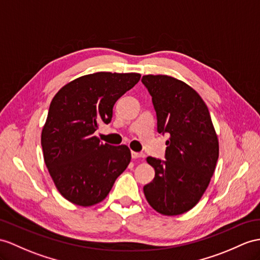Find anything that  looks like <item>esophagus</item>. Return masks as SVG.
<instances>
[{"label":"esophagus","instance_id":"obj_1","mask_svg":"<svg viewBox=\"0 0 260 260\" xmlns=\"http://www.w3.org/2000/svg\"><path fill=\"white\" fill-rule=\"evenodd\" d=\"M131 156L132 159H138V157H144V154L143 153H138V152H131Z\"/></svg>","mask_w":260,"mask_h":260}]
</instances>
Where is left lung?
<instances>
[{"mask_svg": "<svg viewBox=\"0 0 260 260\" xmlns=\"http://www.w3.org/2000/svg\"><path fill=\"white\" fill-rule=\"evenodd\" d=\"M157 132L169 134L166 159L148 156L153 181L144 185L148 203L162 215L185 213L199 203L218 160V139L207 106L192 87L167 75H145Z\"/></svg>", "mask_w": 260, "mask_h": 260, "instance_id": "8db88e82", "label": "left lung"}]
</instances>
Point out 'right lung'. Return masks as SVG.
Listing matches in <instances>:
<instances>
[{"instance_id":"1","label":"right lung","mask_w":260,"mask_h":260,"mask_svg":"<svg viewBox=\"0 0 260 260\" xmlns=\"http://www.w3.org/2000/svg\"><path fill=\"white\" fill-rule=\"evenodd\" d=\"M140 77L99 72L68 82L55 94L41 143L48 172L67 201L85 207L98 204L129 166L126 145L103 144L93 134L100 122L111 121L116 101Z\"/></svg>"}]
</instances>
